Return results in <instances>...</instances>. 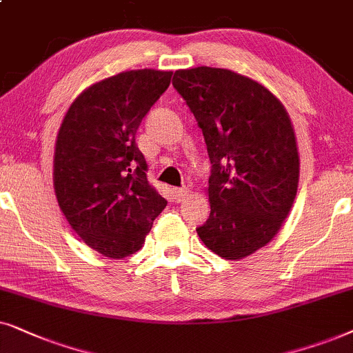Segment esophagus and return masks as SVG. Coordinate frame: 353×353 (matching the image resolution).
Returning a JSON list of instances; mask_svg holds the SVG:
<instances>
[{
    "mask_svg": "<svg viewBox=\"0 0 353 353\" xmlns=\"http://www.w3.org/2000/svg\"><path fill=\"white\" fill-rule=\"evenodd\" d=\"M189 195H190V190L187 189V187H182V189L174 190V196H176V201H179V203H181V201L189 199Z\"/></svg>",
    "mask_w": 353,
    "mask_h": 353,
    "instance_id": "esophagus-1",
    "label": "esophagus"
}]
</instances>
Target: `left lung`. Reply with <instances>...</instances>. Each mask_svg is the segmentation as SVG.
Segmentation results:
<instances>
[{"label":"left lung","instance_id":"8db88e82","mask_svg":"<svg viewBox=\"0 0 353 353\" xmlns=\"http://www.w3.org/2000/svg\"><path fill=\"white\" fill-rule=\"evenodd\" d=\"M172 85L194 112L211 161L210 218L196 232L225 260L265 247L297 195L299 152L283 103L228 69L176 70Z\"/></svg>","mask_w":353,"mask_h":353}]
</instances>
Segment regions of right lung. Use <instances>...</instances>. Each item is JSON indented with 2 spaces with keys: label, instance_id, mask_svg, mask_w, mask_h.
I'll return each mask as SVG.
<instances>
[{
  "label": "right lung",
  "instance_id": "add662e5",
  "mask_svg": "<svg viewBox=\"0 0 353 353\" xmlns=\"http://www.w3.org/2000/svg\"><path fill=\"white\" fill-rule=\"evenodd\" d=\"M171 77L154 69L112 75L75 98L59 128L56 199L77 236L105 256L140 250L168 205L148 184L135 134Z\"/></svg>",
  "mask_w": 353,
  "mask_h": 353
}]
</instances>
